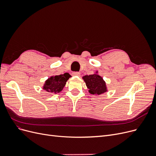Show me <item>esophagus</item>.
I'll return each mask as SVG.
<instances>
[{"label": "esophagus", "mask_w": 156, "mask_h": 156, "mask_svg": "<svg viewBox=\"0 0 156 156\" xmlns=\"http://www.w3.org/2000/svg\"><path fill=\"white\" fill-rule=\"evenodd\" d=\"M72 75L74 76H80V73L78 72H73L72 73Z\"/></svg>", "instance_id": "34e87169"}]
</instances>
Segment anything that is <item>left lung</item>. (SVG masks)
Returning <instances> with one entry per match:
<instances>
[{"label":"left lung","mask_w":156,"mask_h":156,"mask_svg":"<svg viewBox=\"0 0 156 156\" xmlns=\"http://www.w3.org/2000/svg\"><path fill=\"white\" fill-rule=\"evenodd\" d=\"M89 92L92 94L100 95L106 92V87L103 78L97 74L85 75L83 77Z\"/></svg>","instance_id":"8db88e82"}]
</instances>
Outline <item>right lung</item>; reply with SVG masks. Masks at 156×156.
I'll return each mask as SVG.
<instances>
[{"label": "right lung", "instance_id": "right-lung-1", "mask_svg": "<svg viewBox=\"0 0 156 156\" xmlns=\"http://www.w3.org/2000/svg\"><path fill=\"white\" fill-rule=\"evenodd\" d=\"M70 77L69 73L51 76L45 82L43 89L51 93H58L62 90L66 82Z\"/></svg>", "mask_w": 156, "mask_h": 156}]
</instances>
